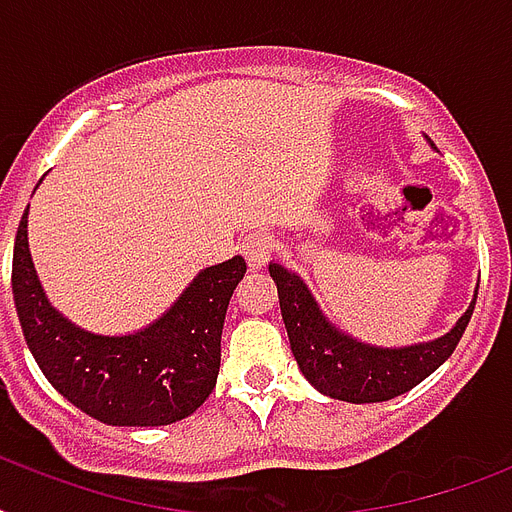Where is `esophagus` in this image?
<instances>
[{"instance_id": "34e87169", "label": "esophagus", "mask_w": 512, "mask_h": 512, "mask_svg": "<svg viewBox=\"0 0 512 512\" xmlns=\"http://www.w3.org/2000/svg\"><path fill=\"white\" fill-rule=\"evenodd\" d=\"M244 257L252 268H263L273 255V236L268 231H252L241 239Z\"/></svg>"}]
</instances>
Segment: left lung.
Returning a JSON list of instances; mask_svg holds the SVG:
<instances>
[{
	"label": "left lung",
	"instance_id": "1",
	"mask_svg": "<svg viewBox=\"0 0 512 512\" xmlns=\"http://www.w3.org/2000/svg\"><path fill=\"white\" fill-rule=\"evenodd\" d=\"M268 271L279 289L281 319L300 372L319 393L350 404L388 401L420 385L452 356L476 308L473 300L460 321L438 340L417 342L406 348H377L358 342L356 337L329 324L319 303L313 300L311 289L305 287L297 273L279 263L268 265Z\"/></svg>",
	"mask_w": 512,
	"mask_h": 512
}]
</instances>
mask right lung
<instances>
[{
  "mask_svg": "<svg viewBox=\"0 0 512 512\" xmlns=\"http://www.w3.org/2000/svg\"><path fill=\"white\" fill-rule=\"evenodd\" d=\"M26 225L28 207L12 252V297L28 350L52 388L106 425L156 428L196 412L215 390L225 311L247 273L244 257L204 268L162 319L135 335H92L50 305Z\"/></svg>",
  "mask_w": 512,
  "mask_h": 512,
  "instance_id": "1",
  "label": "right lung"
}]
</instances>
